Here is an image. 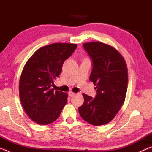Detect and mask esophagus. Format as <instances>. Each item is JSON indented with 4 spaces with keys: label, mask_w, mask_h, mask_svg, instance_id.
<instances>
[{
    "label": "esophagus",
    "mask_w": 152,
    "mask_h": 152,
    "mask_svg": "<svg viewBox=\"0 0 152 152\" xmlns=\"http://www.w3.org/2000/svg\"><path fill=\"white\" fill-rule=\"evenodd\" d=\"M69 96H74V95L76 94V93L75 92H72V91H70V92H69Z\"/></svg>",
    "instance_id": "obj_1"
}]
</instances>
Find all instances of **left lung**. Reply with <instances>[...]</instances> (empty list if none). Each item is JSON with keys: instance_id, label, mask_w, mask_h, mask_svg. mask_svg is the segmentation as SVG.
<instances>
[{"instance_id": "left-lung-1", "label": "left lung", "mask_w": 152, "mask_h": 152, "mask_svg": "<svg viewBox=\"0 0 152 152\" xmlns=\"http://www.w3.org/2000/svg\"><path fill=\"white\" fill-rule=\"evenodd\" d=\"M92 60L90 80L96 86L94 99L83 93L84 103L78 108L81 117L99 126L109 123L124 103L128 84L127 64L116 49L105 43H84Z\"/></svg>"}]
</instances>
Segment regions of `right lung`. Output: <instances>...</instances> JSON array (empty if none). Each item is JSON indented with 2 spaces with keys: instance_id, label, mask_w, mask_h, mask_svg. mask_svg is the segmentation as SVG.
Segmentation results:
<instances>
[{
  "instance_id": "right-lung-1",
  "label": "right lung",
  "mask_w": 152,
  "mask_h": 152,
  "mask_svg": "<svg viewBox=\"0 0 152 152\" xmlns=\"http://www.w3.org/2000/svg\"><path fill=\"white\" fill-rule=\"evenodd\" d=\"M77 44L52 43L39 48L25 64L19 81V97L25 113L39 125L58 119L67 103L68 94L50 88L60 76L64 61Z\"/></svg>"
}]
</instances>
